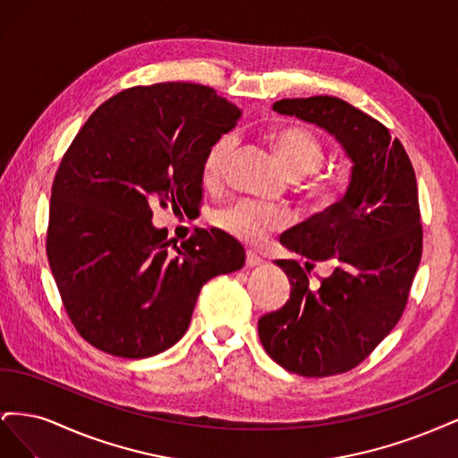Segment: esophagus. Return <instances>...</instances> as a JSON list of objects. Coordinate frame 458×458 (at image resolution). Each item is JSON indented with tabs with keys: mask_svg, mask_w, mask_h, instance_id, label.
Wrapping results in <instances>:
<instances>
[{
	"mask_svg": "<svg viewBox=\"0 0 458 458\" xmlns=\"http://www.w3.org/2000/svg\"><path fill=\"white\" fill-rule=\"evenodd\" d=\"M261 263H263V259L256 252H248L246 254V266L248 267H259Z\"/></svg>",
	"mask_w": 458,
	"mask_h": 458,
	"instance_id": "esophagus-1",
	"label": "esophagus"
}]
</instances>
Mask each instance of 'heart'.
Returning <instances> with one entry per match:
<instances>
[{
	"label": "heart",
	"instance_id": "1",
	"mask_svg": "<svg viewBox=\"0 0 458 458\" xmlns=\"http://www.w3.org/2000/svg\"><path fill=\"white\" fill-rule=\"evenodd\" d=\"M276 155L283 160L286 172L293 177H306L321 168L325 150L321 141L306 130L298 126L281 128L273 135ZM239 135L234 131L219 135L217 140L208 147L202 160V179L206 183H217L225 174L227 162L231 160L234 148H237ZM315 191L323 197H332L335 192V182L321 179L315 185ZM217 225L231 233L244 242L258 244L267 234L283 229L288 224V216L279 208L263 206L252 200H241L225 210H221L216 217Z\"/></svg>",
	"mask_w": 458,
	"mask_h": 458
}]
</instances>
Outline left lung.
I'll return each instance as SVG.
<instances>
[{
  "mask_svg": "<svg viewBox=\"0 0 458 458\" xmlns=\"http://www.w3.org/2000/svg\"><path fill=\"white\" fill-rule=\"evenodd\" d=\"M273 110L327 130L353 164L336 204L281 234L306 266L275 261L290 300L258 321L273 361L300 377H332L367 359L403 315L422 256L417 177L390 130L338 97L281 99ZM323 260L333 275L311 287L307 275Z\"/></svg>",
  "mask_w": 458,
  "mask_h": 458,
  "instance_id": "obj_1",
  "label": "left lung"
}]
</instances>
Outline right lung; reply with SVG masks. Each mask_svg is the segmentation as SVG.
I'll return each instance as SVG.
<instances>
[{
    "label": "right lung",
    "instance_id": "1",
    "mask_svg": "<svg viewBox=\"0 0 458 458\" xmlns=\"http://www.w3.org/2000/svg\"><path fill=\"white\" fill-rule=\"evenodd\" d=\"M241 108L185 81L137 86L88 118L55 175L47 259L80 336L105 353L143 359L183 338L200 288L244 266L221 229L177 246L152 208L200 206L202 160Z\"/></svg>",
    "mask_w": 458,
    "mask_h": 458
}]
</instances>
